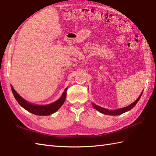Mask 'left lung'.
<instances>
[{"label":"left lung","mask_w":156,"mask_h":156,"mask_svg":"<svg viewBox=\"0 0 156 156\" xmlns=\"http://www.w3.org/2000/svg\"><path fill=\"white\" fill-rule=\"evenodd\" d=\"M142 93L140 94V95L139 96V97L137 98V99L136 100L135 102H133V103H132L131 105H130L129 106H128V107H126L124 108H119V109H117V110H115V111H110V110H108V109H106L105 108H102V107H99V106H97L95 104H94L93 102V107L95 108L96 110H97V111L98 112H100L102 114H105V115H112V116H116V115H122V114L128 111H130V110H131L133 107H134V106L136 105V103L138 102V101L140 100V97H141L142 94Z\"/></svg>","instance_id":"1"}]
</instances>
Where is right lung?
I'll return each instance as SVG.
<instances>
[{"mask_svg": "<svg viewBox=\"0 0 156 156\" xmlns=\"http://www.w3.org/2000/svg\"><path fill=\"white\" fill-rule=\"evenodd\" d=\"M11 89H12L14 97L16 98V100L17 101L19 105H20L21 107H23L24 109H26V111H28V112L36 115L48 116L55 112L64 103L66 98L67 88L65 89L62 97H61L58 100H57L55 102H53V103L46 105H36L30 103V102L26 101L23 98L19 95L16 93V91L14 89L12 85H11Z\"/></svg>", "mask_w": 156, "mask_h": 156, "instance_id": "right-lung-1", "label": "right lung"}]
</instances>
